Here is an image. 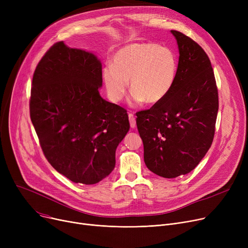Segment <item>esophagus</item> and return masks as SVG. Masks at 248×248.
<instances>
[{"instance_id":"34e87169","label":"esophagus","mask_w":248,"mask_h":248,"mask_svg":"<svg viewBox=\"0 0 248 248\" xmlns=\"http://www.w3.org/2000/svg\"><path fill=\"white\" fill-rule=\"evenodd\" d=\"M128 120H129V124H131V126H132L133 128L136 127L137 123H136V117H135L134 113H132V112L128 113Z\"/></svg>"}]
</instances>
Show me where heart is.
<instances>
[{
    "label": "heart",
    "instance_id": "heart-1",
    "mask_svg": "<svg viewBox=\"0 0 248 248\" xmlns=\"http://www.w3.org/2000/svg\"><path fill=\"white\" fill-rule=\"evenodd\" d=\"M178 61L168 47L153 42H137L121 48L102 69V80L108 98L120 102L125 95L128 79L135 104H158L172 91Z\"/></svg>",
    "mask_w": 248,
    "mask_h": 248
}]
</instances>
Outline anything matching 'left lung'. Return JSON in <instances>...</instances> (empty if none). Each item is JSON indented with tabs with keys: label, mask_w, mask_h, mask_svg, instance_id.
<instances>
[{
	"label": "left lung",
	"mask_w": 248,
	"mask_h": 248,
	"mask_svg": "<svg viewBox=\"0 0 248 248\" xmlns=\"http://www.w3.org/2000/svg\"><path fill=\"white\" fill-rule=\"evenodd\" d=\"M171 32L180 54L174 87L162 102L136 113L146 166L169 179L190 173L210 149L219 106L206 52L187 35Z\"/></svg>",
	"instance_id": "left-lung-1"
}]
</instances>
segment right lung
I'll return each instance as SVG.
<instances>
[{
  "instance_id": "1",
  "label": "right lung",
  "mask_w": 248,
  "mask_h": 248,
  "mask_svg": "<svg viewBox=\"0 0 248 248\" xmlns=\"http://www.w3.org/2000/svg\"><path fill=\"white\" fill-rule=\"evenodd\" d=\"M100 61L89 52L52 45L33 74L30 117L55 170L74 183L96 184L115 166L129 129L126 109L104 100Z\"/></svg>"
}]
</instances>
